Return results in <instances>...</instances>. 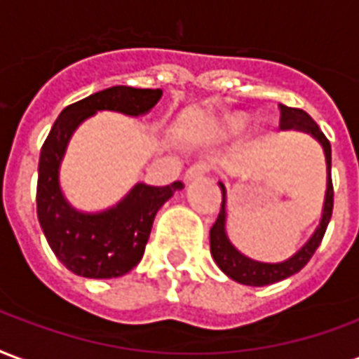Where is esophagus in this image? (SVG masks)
I'll return each instance as SVG.
<instances>
[{"instance_id": "esophagus-1", "label": "esophagus", "mask_w": 359, "mask_h": 359, "mask_svg": "<svg viewBox=\"0 0 359 359\" xmlns=\"http://www.w3.org/2000/svg\"><path fill=\"white\" fill-rule=\"evenodd\" d=\"M210 170V166L206 164V162H197V164H193L187 172H185V176L183 180L185 182H193V180H198V177H203Z\"/></svg>"}]
</instances>
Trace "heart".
Returning <instances> with one entry per match:
<instances>
[{
  "label": "heart",
  "mask_w": 359,
  "mask_h": 359,
  "mask_svg": "<svg viewBox=\"0 0 359 359\" xmlns=\"http://www.w3.org/2000/svg\"><path fill=\"white\" fill-rule=\"evenodd\" d=\"M247 126V118L243 116V114H229V116H226L224 118V122H222V128L226 130V132H241L243 128Z\"/></svg>",
  "instance_id": "heart-1"
}]
</instances>
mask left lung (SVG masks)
Segmentation results:
<instances>
[{"label":"left lung","instance_id":"obj_1","mask_svg":"<svg viewBox=\"0 0 359 359\" xmlns=\"http://www.w3.org/2000/svg\"><path fill=\"white\" fill-rule=\"evenodd\" d=\"M281 111V118L279 126L281 130H300L313 135L316 140L321 143L323 153H325L327 162V191H325V205H323V214H321V222H319L318 229L308 239L304 247L298 250L297 255H292L289 260L279 264H266L256 262L248 256L241 255L239 250L229 243L226 233V185L219 182V189H222V208L214 226L210 227V252L214 256V262L218 264V268L231 277L233 281L243 285H250V287H264V285L277 283L283 281L287 277L294 276L300 269L304 268L306 264L310 262L313 252L318 250L321 245V239L325 235V229L329 226V219L333 214V180H331V143L325 137V133L319 130V126L312 120V116L304 112L302 109H294V107H287V104H279Z\"/></svg>","mask_w":359,"mask_h":359}]
</instances>
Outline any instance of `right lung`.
<instances>
[{
  "instance_id": "obj_1",
  "label": "right lung",
  "mask_w": 359,
  "mask_h": 359,
  "mask_svg": "<svg viewBox=\"0 0 359 359\" xmlns=\"http://www.w3.org/2000/svg\"><path fill=\"white\" fill-rule=\"evenodd\" d=\"M161 95L162 90H140L128 86L97 91L69 104L55 120L43 141L36 189L38 219L55 256L76 276L111 279L135 268L143 258L156 212L182 189L183 183L174 182L164 187L137 183L109 210L97 214L76 210L62 197L59 185V166L70 135L97 111L140 116L151 111Z\"/></svg>"
}]
</instances>
